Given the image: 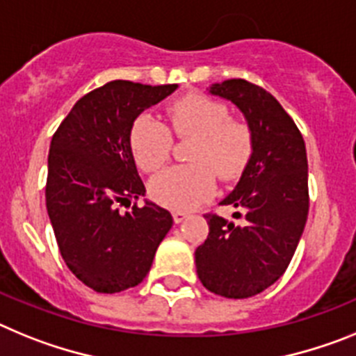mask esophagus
<instances>
[{"mask_svg": "<svg viewBox=\"0 0 356 356\" xmlns=\"http://www.w3.org/2000/svg\"><path fill=\"white\" fill-rule=\"evenodd\" d=\"M172 216H174V222L175 224H181V222H184V218H186L188 216V213H184V211H174L172 213Z\"/></svg>", "mask_w": 356, "mask_h": 356, "instance_id": "obj_1", "label": "esophagus"}]
</instances>
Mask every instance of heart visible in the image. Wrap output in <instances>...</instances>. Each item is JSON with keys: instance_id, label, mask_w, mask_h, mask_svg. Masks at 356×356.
Returning <instances> with one entry per match:
<instances>
[{"instance_id": "obj_1", "label": "heart", "mask_w": 356, "mask_h": 356, "mask_svg": "<svg viewBox=\"0 0 356 356\" xmlns=\"http://www.w3.org/2000/svg\"><path fill=\"white\" fill-rule=\"evenodd\" d=\"M166 125L150 114L132 123L131 150L145 172L161 168L172 154V134L193 140L188 161L193 165L172 166L154 175L148 190L161 206L191 209L209 199L216 188L213 171L222 181H236L251 161L254 140L249 125L231 118L229 107L206 95H188L166 109Z\"/></svg>"}]
</instances>
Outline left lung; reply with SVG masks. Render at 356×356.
<instances>
[{"label": "left lung", "instance_id": "obj_1", "mask_svg": "<svg viewBox=\"0 0 356 356\" xmlns=\"http://www.w3.org/2000/svg\"><path fill=\"white\" fill-rule=\"evenodd\" d=\"M209 92L243 114L254 148L220 202L245 222L206 215L209 234L195 251L197 274L209 292L245 299L276 283L298 249L308 216L307 148L293 120L264 88L229 79L209 86Z\"/></svg>", "mask_w": 356, "mask_h": 356}]
</instances>
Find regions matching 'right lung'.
Returning <instances> with one entry per match:
<instances>
[{
    "instance_id": "1",
    "label": "right lung",
    "mask_w": 356,
    "mask_h": 356,
    "mask_svg": "<svg viewBox=\"0 0 356 356\" xmlns=\"http://www.w3.org/2000/svg\"><path fill=\"white\" fill-rule=\"evenodd\" d=\"M177 84L113 80L80 98L51 138L46 208L58 249L84 285L116 293L140 285L174 218L157 204L120 213L145 197L131 150V129Z\"/></svg>"
}]
</instances>
